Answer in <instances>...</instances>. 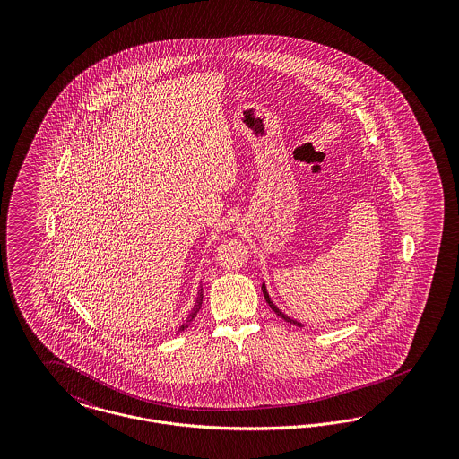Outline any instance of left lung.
Here are the masks:
<instances>
[{
	"label": "left lung",
	"mask_w": 459,
	"mask_h": 459,
	"mask_svg": "<svg viewBox=\"0 0 459 459\" xmlns=\"http://www.w3.org/2000/svg\"><path fill=\"white\" fill-rule=\"evenodd\" d=\"M262 290H263V296H264V299H266V303H268V306L281 316V318H284L285 322H289V324H294V325H298V327H303V324H299L298 320H294V318H290V316H287L285 313H282V309H279L277 307V305L270 299V296H268V290H266V285H264V282H263L262 285Z\"/></svg>",
	"instance_id": "8db88e82"
}]
</instances>
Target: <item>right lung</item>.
Returning a JSON list of instances; mask_svg holds the SVG:
<instances>
[{
  "label": "right lung",
  "mask_w": 459,
  "mask_h": 459,
  "mask_svg": "<svg viewBox=\"0 0 459 459\" xmlns=\"http://www.w3.org/2000/svg\"><path fill=\"white\" fill-rule=\"evenodd\" d=\"M201 303H203V285H199L197 287V298L196 301H195V305L191 307V311H189V315H187V318H186V322L180 325L178 330H184V328L189 327V324L196 318L197 311L201 309Z\"/></svg>",
  "instance_id": "add662e5"
}]
</instances>
